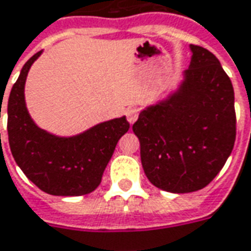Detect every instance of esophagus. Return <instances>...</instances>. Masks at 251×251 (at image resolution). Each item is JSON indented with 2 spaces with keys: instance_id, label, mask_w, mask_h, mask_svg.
Here are the masks:
<instances>
[{
  "instance_id": "obj_1",
  "label": "esophagus",
  "mask_w": 251,
  "mask_h": 251,
  "mask_svg": "<svg viewBox=\"0 0 251 251\" xmlns=\"http://www.w3.org/2000/svg\"><path fill=\"white\" fill-rule=\"evenodd\" d=\"M138 113H140V111H138V108L136 107H131L126 111V118L129 121V124H134V122L137 121Z\"/></svg>"
}]
</instances>
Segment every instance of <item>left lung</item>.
I'll return each instance as SVG.
<instances>
[{
  "mask_svg": "<svg viewBox=\"0 0 251 251\" xmlns=\"http://www.w3.org/2000/svg\"><path fill=\"white\" fill-rule=\"evenodd\" d=\"M192 59L178 87L141 110L133 131L144 173L170 193L205 187L223 168L236 134L234 88L219 59L190 45Z\"/></svg>",
  "mask_w": 251,
  "mask_h": 251,
  "instance_id": "obj_1",
  "label": "left lung"
}]
</instances>
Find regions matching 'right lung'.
<instances>
[{"instance_id":"1","label":"right lung","mask_w":251,"mask_h":251,"mask_svg":"<svg viewBox=\"0 0 251 251\" xmlns=\"http://www.w3.org/2000/svg\"><path fill=\"white\" fill-rule=\"evenodd\" d=\"M42 52H36L24 64L10 91V151L28 179L47 194L65 197L88 194L99 186L118 140L129 130V122L124 115L68 137L39 127L28 113L24 88L28 72Z\"/></svg>"}]
</instances>
